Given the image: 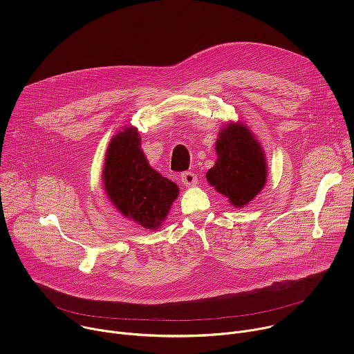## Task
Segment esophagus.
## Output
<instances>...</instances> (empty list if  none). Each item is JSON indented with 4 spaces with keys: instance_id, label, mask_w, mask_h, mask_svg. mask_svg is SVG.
I'll use <instances>...</instances> for the list:
<instances>
[{
    "instance_id": "esophagus-1",
    "label": "esophagus",
    "mask_w": 354,
    "mask_h": 354,
    "mask_svg": "<svg viewBox=\"0 0 354 354\" xmlns=\"http://www.w3.org/2000/svg\"><path fill=\"white\" fill-rule=\"evenodd\" d=\"M180 179H182L183 186H187V187L194 186L197 183V176L193 172H183L180 175Z\"/></svg>"
}]
</instances>
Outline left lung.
<instances>
[{"instance_id": "left-lung-1", "label": "left lung", "mask_w": 354, "mask_h": 354, "mask_svg": "<svg viewBox=\"0 0 354 354\" xmlns=\"http://www.w3.org/2000/svg\"><path fill=\"white\" fill-rule=\"evenodd\" d=\"M217 161L206 179L235 209L249 205L265 187L268 160L259 140L242 122H230L218 131Z\"/></svg>"}]
</instances>
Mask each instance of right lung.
Returning <instances> with one entry per match:
<instances>
[{"instance_id": "obj_1", "label": "right lung", "mask_w": 354, "mask_h": 354, "mask_svg": "<svg viewBox=\"0 0 354 354\" xmlns=\"http://www.w3.org/2000/svg\"><path fill=\"white\" fill-rule=\"evenodd\" d=\"M102 182L112 206L151 231L161 228L179 194L175 182L149 167L134 126H126L111 138Z\"/></svg>"}]
</instances>
